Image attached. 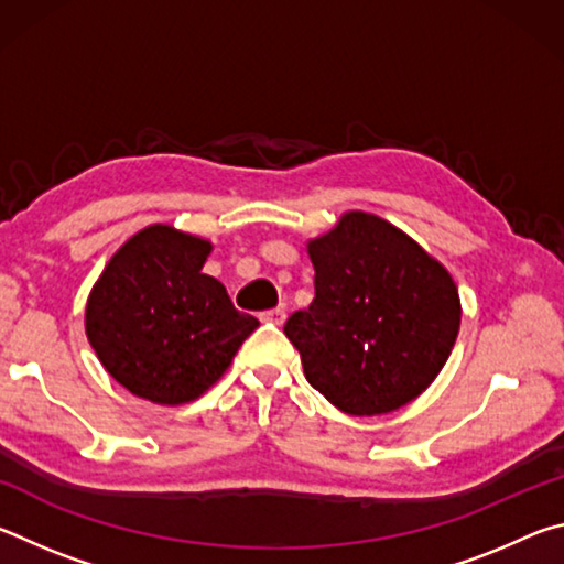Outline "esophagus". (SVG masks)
I'll return each mask as SVG.
<instances>
[{
    "label": "esophagus",
    "mask_w": 564,
    "mask_h": 564,
    "mask_svg": "<svg viewBox=\"0 0 564 564\" xmlns=\"http://www.w3.org/2000/svg\"><path fill=\"white\" fill-rule=\"evenodd\" d=\"M261 321H263V323H271V326H283V321H285V311H283V308L263 311V313H261Z\"/></svg>",
    "instance_id": "esophagus-1"
}]
</instances>
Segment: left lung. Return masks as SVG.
I'll use <instances>...</instances> for the list:
<instances>
[{
	"mask_svg": "<svg viewBox=\"0 0 564 564\" xmlns=\"http://www.w3.org/2000/svg\"><path fill=\"white\" fill-rule=\"evenodd\" d=\"M316 299L285 321L308 383L348 415H383L441 373L460 299L441 263L373 214L352 212L308 243Z\"/></svg>",
	"mask_w": 564,
	"mask_h": 564,
	"instance_id": "obj_1",
	"label": "left lung"
}]
</instances>
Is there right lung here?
Masks as SVG:
<instances>
[{"label": "right lung", "mask_w": 564, "mask_h": 564, "mask_svg": "<svg viewBox=\"0 0 564 564\" xmlns=\"http://www.w3.org/2000/svg\"><path fill=\"white\" fill-rule=\"evenodd\" d=\"M204 238L149 226L104 269L87 303V336L101 366L129 393L159 405L212 388L259 321L234 308Z\"/></svg>", "instance_id": "add662e5"}]
</instances>
